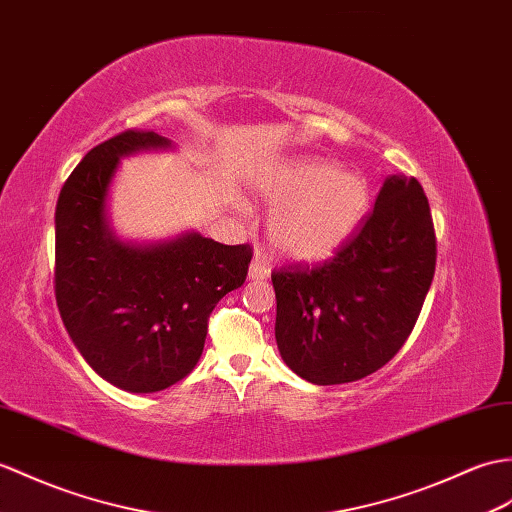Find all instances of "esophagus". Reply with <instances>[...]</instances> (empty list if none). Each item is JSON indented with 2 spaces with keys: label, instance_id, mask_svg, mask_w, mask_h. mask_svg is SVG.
<instances>
[{
  "label": "esophagus",
  "instance_id": "1",
  "mask_svg": "<svg viewBox=\"0 0 512 512\" xmlns=\"http://www.w3.org/2000/svg\"><path fill=\"white\" fill-rule=\"evenodd\" d=\"M268 275H270V270L266 268L264 261H261L259 257H255L251 261V266H248V279H251V281H264V279H268Z\"/></svg>",
  "mask_w": 512,
  "mask_h": 512
}]
</instances>
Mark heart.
<instances>
[{
    "label": "heart",
    "instance_id": "obj_1",
    "mask_svg": "<svg viewBox=\"0 0 512 512\" xmlns=\"http://www.w3.org/2000/svg\"><path fill=\"white\" fill-rule=\"evenodd\" d=\"M270 209L268 242L296 264H316L338 253L368 209V185L353 172L316 159L283 161L257 181Z\"/></svg>",
    "mask_w": 512,
    "mask_h": 512
}]
</instances>
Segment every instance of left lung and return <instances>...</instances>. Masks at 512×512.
<instances>
[{
    "instance_id": "8db88e82",
    "label": "left lung",
    "mask_w": 512,
    "mask_h": 512,
    "mask_svg": "<svg viewBox=\"0 0 512 512\" xmlns=\"http://www.w3.org/2000/svg\"><path fill=\"white\" fill-rule=\"evenodd\" d=\"M434 266L430 202L417 178L392 174L362 231L334 259L272 272L283 362L316 386L375 373L408 340Z\"/></svg>"
}]
</instances>
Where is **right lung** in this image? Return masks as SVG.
<instances>
[{
  "mask_svg": "<svg viewBox=\"0 0 512 512\" xmlns=\"http://www.w3.org/2000/svg\"><path fill=\"white\" fill-rule=\"evenodd\" d=\"M174 150L152 130H126L85 154L56 205V303L69 338L106 382L157 392L200 360L207 320L237 290L251 246H227L198 231L128 242L109 216L113 178L124 157Z\"/></svg>",
  "mask_w": 512,
  "mask_h": 512,
  "instance_id": "add662e5",
  "label": "right lung"
}]
</instances>
